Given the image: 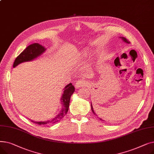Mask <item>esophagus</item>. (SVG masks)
Here are the masks:
<instances>
[{"instance_id": "esophagus-1", "label": "esophagus", "mask_w": 154, "mask_h": 154, "mask_svg": "<svg viewBox=\"0 0 154 154\" xmlns=\"http://www.w3.org/2000/svg\"><path fill=\"white\" fill-rule=\"evenodd\" d=\"M87 85V84L85 81V80H78V81L75 84V87L76 88H80V87L86 86Z\"/></svg>"}]
</instances>
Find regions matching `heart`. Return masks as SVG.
<instances>
[{
    "mask_svg": "<svg viewBox=\"0 0 154 154\" xmlns=\"http://www.w3.org/2000/svg\"><path fill=\"white\" fill-rule=\"evenodd\" d=\"M84 54H85V53H84Z\"/></svg>",
    "mask_w": 154,
    "mask_h": 154,
    "instance_id": "1",
    "label": "heart"
}]
</instances>
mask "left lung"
I'll return each instance as SVG.
<instances>
[{
  "instance_id": "obj_1",
  "label": "left lung",
  "mask_w": 154,
  "mask_h": 154,
  "mask_svg": "<svg viewBox=\"0 0 154 154\" xmlns=\"http://www.w3.org/2000/svg\"><path fill=\"white\" fill-rule=\"evenodd\" d=\"M121 39H122L124 42H125V43H127V44H129L130 43V42L128 41V40L126 38H125V37H120ZM91 109H92V112H93V114H94V115H95L96 116H97V115H96V114L95 113V112H94V109H93V107H92V103H91ZM100 120H102L101 119H100Z\"/></svg>"
}]
</instances>
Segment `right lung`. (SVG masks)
I'll return each instance as SVG.
<instances>
[{"label": "right lung", "mask_w": 154, "mask_h": 154, "mask_svg": "<svg viewBox=\"0 0 154 154\" xmlns=\"http://www.w3.org/2000/svg\"><path fill=\"white\" fill-rule=\"evenodd\" d=\"M45 50L46 49L44 47L37 43H34L29 45L26 48H25V50L19 54V55L17 57V58L15 59L14 62L13 67L18 66L20 63L30 61L36 59L38 56L42 54L45 51ZM63 89V93L61 97L62 110H60L59 114L55 118L50 120L44 121V122H34V121L32 120V122H34L38 125L53 124L58 122L59 121H60L65 116H66L69 110L70 97L72 95V94L74 92L75 88L74 85H72V84L70 83L69 84L65 87Z\"/></svg>", "instance_id": "add662e5"}]
</instances>
